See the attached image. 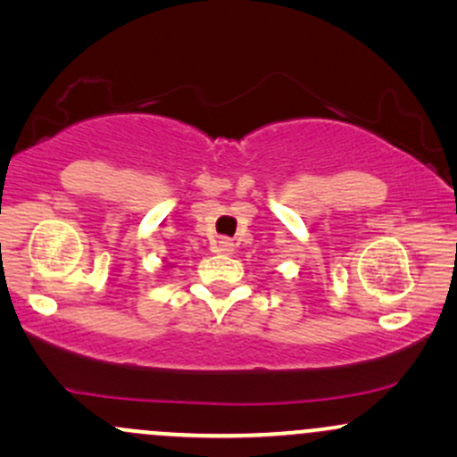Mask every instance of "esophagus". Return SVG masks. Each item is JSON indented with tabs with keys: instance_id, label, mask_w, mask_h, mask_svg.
I'll list each match as a JSON object with an SVG mask.
<instances>
[{
	"instance_id": "esophagus-1",
	"label": "esophagus",
	"mask_w": 457,
	"mask_h": 457,
	"mask_svg": "<svg viewBox=\"0 0 457 457\" xmlns=\"http://www.w3.org/2000/svg\"><path fill=\"white\" fill-rule=\"evenodd\" d=\"M214 251H217V253L229 255L234 251V243L229 238H219L217 243H214Z\"/></svg>"
}]
</instances>
